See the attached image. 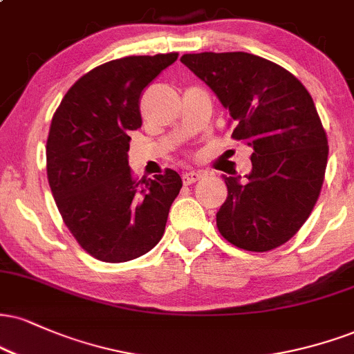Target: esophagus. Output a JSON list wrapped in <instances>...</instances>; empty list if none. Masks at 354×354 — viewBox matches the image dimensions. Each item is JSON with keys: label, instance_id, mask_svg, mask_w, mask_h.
<instances>
[{"label": "esophagus", "instance_id": "esophagus-1", "mask_svg": "<svg viewBox=\"0 0 354 354\" xmlns=\"http://www.w3.org/2000/svg\"><path fill=\"white\" fill-rule=\"evenodd\" d=\"M203 178L204 174L201 171H188L183 174V183H185V185H193V183L203 180Z\"/></svg>", "mask_w": 354, "mask_h": 354}]
</instances>
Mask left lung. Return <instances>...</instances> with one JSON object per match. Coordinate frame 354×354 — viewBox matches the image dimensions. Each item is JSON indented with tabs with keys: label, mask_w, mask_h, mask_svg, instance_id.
Listing matches in <instances>:
<instances>
[{
	"label": "left lung",
	"mask_w": 354,
	"mask_h": 354,
	"mask_svg": "<svg viewBox=\"0 0 354 354\" xmlns=\"http://www.w3.org/2000/svg\"><path fill=\"white\" fill-rule=\"evenodd\" d=\"M181 62L229 110L232 138L252 148L247 181L224 176L221 236L250 252L285 244L312 214L325 180L328 140L312 95L287 69L254 54H185Z\"/></svg>",
	"instance_id": "obj_1"
}]
</instances>
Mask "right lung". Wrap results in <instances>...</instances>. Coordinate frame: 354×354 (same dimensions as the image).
<instances>
[{
	"mask_svg": "<svg viewBox=\"0 0 354 354\" xmlns=\"http://www.w3.org/2000/svg\"><path fill=\"white\" fill-rule=\"evenodd\" d=\"M176 59L169 53L102 64L72 85L50 122L46 168L54 201L80 247L102 262L151 250L180 194L176 171L136 181L127 155L129 133L142 127V92Z\"/></svg>",
	"mask_w": 354,
	"mask_h": 354,
	"instance_id": "1",
	"label": "right lung"
}]
</instances>
